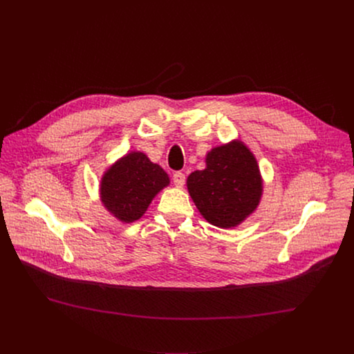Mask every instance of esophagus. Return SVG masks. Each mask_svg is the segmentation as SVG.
Segmentation results:
<instances>
[{"label":"esophagus","instance_id":"esophagus-1","mask_svg":"<svg viewBox=\"0 0 354 354\" xmlns=\"http://www.w3.org/2000/svg\"><path fill=\"white\" fill-rule=\"evenodd\" d=\"M172 180H174V185L176 186V187H182L183 185H185V175L182 174V172H175L174 174V176H172Z\"/></svg>","mask_w":354,"mask_h":354}]
</instances>
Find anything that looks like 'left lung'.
Segmentation results:
<instances>
[{
  "label": "left lung",
  "mask_w": 354,
  "mask_h": 354,
  "mask_svg": "<svg viewBox=\"0 0 354 354\" xmlns=\"http://www.w3.org/2000/svg\"><path fill=\"white\" fill-rule=\"evenodd\" d=\"M186 185L200 214L220 228L236 227L248 218L263 192L257 158L239 140L212 148L206 168L192 172Z\"/></svg>",
  "instance_id": "1"
}]
</instances>
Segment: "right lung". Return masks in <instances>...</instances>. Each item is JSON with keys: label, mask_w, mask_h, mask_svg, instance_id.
I'll return each instance as SVG.
<instances>
[{"label": "right lung", "mask_w": 354, "mask_h": 354, "mask_svg": "<svg viewBox=\"0 0 354 354\" xmlns=\"http://www.w3.org/2000/svg\"><path fill=\"white\" fill-rule=\"evenodd\" d=\"M168 185V174L160 165L151 162L144 153L131 151L104 174L100 200L119 221L133 223Z\"/></svg>", "instance_id": "add662e5"}]
</instances>
